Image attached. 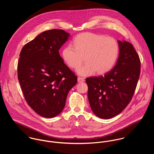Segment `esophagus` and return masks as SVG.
Masks as SVG:
<instances>
[{
    "label": "esophagus",
    "mask_w": 154,
    "mask_h": 154,
    "mask_svg": "<svg viewBox=\"0 0 154 154\" xmlns=\"http://www.w3.org/2000/svg\"><path fill=\"white\" fill-rule=\"evenodd\" d=\"M78 82H83L85 81V79H84V78H83L78 77Z\"/></svg>",
    "instance_id": "1"
}]
</instances>
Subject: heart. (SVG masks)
Segmentation results:
<instances>
[{"label":"heart","instance_id":"obj_1","mask_svg":"<svg viewBox=\"0 0 154 154\" xmlns=\"http://www.w3.org/2000/svg\"><path fill=\"white\" fill-rule=\"evenodd\" d=\"M72 45L63 48L62 57L72 69L80 66L84 58L86 63L76 70L81 76H89L95 72L97 75L107 73L114 65L119 55V47L114 38L93 32L77 35Z\"/></svg>","mask_w":154,"mask_h":154}]
</instances>
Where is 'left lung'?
I'll list each match as a JSON object with an SVG mask.
<instances>
[{
	"mask_svg": "<svg viewBox=\"0 0 154 154\" xmlns=\"http://www.w3.org/2000/svg\"><path fill=\"white\" fill-rule=\"evenodd\" d=\"M119 56L114 66L104 76L86 79L88 98L93 112L109 119L129 104L139 78L140 60L133 45L118 41Z\"/></svg>",
	"mask_w": 154,
	"mask_h": 154,
	"instance_id": "1",
	"label": "left lung"
}]
</instances>
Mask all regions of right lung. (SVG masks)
<instances>
[{"mask_svg": "<svg viewBox=\"0 0 154 154\" xmlns=\"http://www.w3.org/2000/svg\"><path fill=\"white\" fill-rule=\"evenodd\" d=\"M64 30L45 31L25 44L18 63V78L28 104L38 114L52 118L63 110L77 76L59 50L68 39Z\"/></svg>", "mask_w": 154, "mask_h": 154, "instance_id": "1", "label": "right lung"}]
</instances>
